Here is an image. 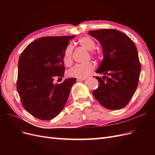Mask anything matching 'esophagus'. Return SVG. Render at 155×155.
<instances>
[{"instance_id": "34e87169", "label": "esophagus", "mask_w": 155, "mask_h": 155, "mask_svg": "<svg viewBox=\"0 0 155 155\" xmlns=\"http://www.w3.org/2000/svg\"><path fill=\"white\" fill-rule=\"evenodd\" d=\"M86 78H78L77 79V81H84L85 80Z\"/></svg>"}]
</instances>
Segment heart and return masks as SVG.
<instances>
[{"label":"heart","instance_id":"b5f03b06","mask_svg":"<svg viewBox=\"0 0 155 155\" xmlns=\"http://www.w3.org/2000/svg\"><path fill=\"white\" fill-rule=\"evenodd\" d=\"M78 43L83 47L88 50H90L91 55L94 57L100 58L101 55V51L99 49H96V43L91 37L85 36L82 37L78 39ZM73 46L70 44L67 45L64 50L63 55V61L66 66H70L72 63ZM95 68V64L92 62L85 64H78L68 70L67 72L68 76L77 78H86Z\"/></svg>","mask_w":155,"mask_h":155}]
</instances>
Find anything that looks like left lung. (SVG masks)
<instances>
[{"label": "left lung", "instance_id": "8db88e82", "mask_svg": "<svg viewBox=\"0 0 155 155\" xmlns=\"http://www.w3.org/2000/svg\"><path fill=\"white\" fill-rule=\"evenodd\" d=\"M88 34L99 41L104 59L95 76L100 85L92 92L105 108L118 110L125 107L137 90L141 70L137 48L124 33L115 29L91 30Z\"/></svg>", "mask_w": 155, "mask_h": 155}]
</instances>
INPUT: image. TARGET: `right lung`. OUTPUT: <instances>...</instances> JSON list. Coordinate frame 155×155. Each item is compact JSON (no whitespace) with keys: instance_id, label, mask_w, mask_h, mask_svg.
<instances>
[{"instance_id":"add662e5","label":"right lung","mask_w":155,"mask_h":155,"mask_svg":"<svg viewBox=\"0 0 155 155\" xmlns=\"http://www.w3.org/2000/svg\"><path fill=\"white\" fill-rule=\"evenodd\" d=\"M72 36L44 37L28 45L18 63L17 88L23 107L42 120H50L62 111L76 78L60 84L55 79L64 76V50Z\"/></svg>"}]
</instances>
